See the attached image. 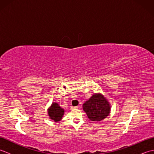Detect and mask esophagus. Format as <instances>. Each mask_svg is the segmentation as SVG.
I'll return each mask as SVG.
<instances>
[{
    "mask_svg": "<svg viewBox=\"0 0 154 154\" xmlns=\"http://www.w3.org/2000/svg\"><path fill=\"white\" fill-rule=\"evenodd\" d=\"M78 109V106H70V109L71 110H74V109Z\"/></svg>",
    "mask_w": 154,
    "mask_h": 154,
    "instance_id": "esophagus-1",
    "label": "esophagus"
}]
</instances>
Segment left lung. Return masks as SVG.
Segmentation results:
<instances>
[{
	"instance_id": "obj_1",
	"label": "left lung",
	"mask_w": 154,
	"mask_h": 154,
	"mask_svg": "<svg viewBox=\"0 0 154 154\" xmlns=\"http://www.w3.org/2000/svg\"><path fill=\"white\" fill-rule=\"evenodd\" d=\"M49 116L51 119L55 122H58L61 120L62 116L64 114V109L60 106L57 103H52L51 107L48 109Z\"/></svg>"
}]
</instances>
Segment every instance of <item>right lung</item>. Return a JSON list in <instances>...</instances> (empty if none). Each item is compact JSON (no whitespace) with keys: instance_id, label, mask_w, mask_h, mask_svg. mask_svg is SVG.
Masks as SVG:
<instances>
[{"instance_id":"add662e5","label":"right lung","mask_w":154,"mask_h":154,"mask_svg":"<svg viewBox=\"0 0 154 154\" xmlns=\"http://www.w3.org/2000/svg\"><path fill=\"white\" fill-rule=\"evenodd\" d=\"M83 108L91 120L101 121L109 116L110 106L102 94H95L83 104Z\"/></svg>"}]
</instances>
